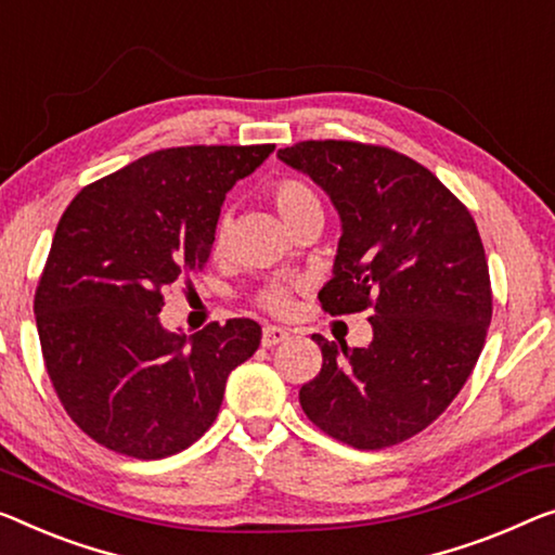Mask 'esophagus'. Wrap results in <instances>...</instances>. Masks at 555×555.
<instances>
[{
    "label": "esophagus",
    "instance_id": "esophagus-1",
    "mask_svg": "<svg viewBox=\"0 0 555 555\" xmlns=\"http://www.w3.org/2000/svg\"><path fill=\"white\" fill-rule=\"evenodd\" d=\"M292 336L284 326H263V334H261V346L263 349H271V346H276L281 341H286V338Z\"/></svg>",
    "mask_w": 555,
    "mask_h": 555
}]
</instances>
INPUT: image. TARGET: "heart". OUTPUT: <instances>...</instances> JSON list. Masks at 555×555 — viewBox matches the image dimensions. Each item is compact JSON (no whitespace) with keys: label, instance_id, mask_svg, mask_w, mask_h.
Masks as SVG:
<instances>
[{"label":"heart","instance_id":"obj_1","mask_svg":"<svg viewBox=\"0 0 555 555\" xmlns=\"http://www.w3.org/2000/svg\"><path fill=\"white\" fill-rule=\"evenodd\" d=\"M274 204L281 214V219L286 221V224H292L296 217H301L304 211H311V209H321V202L319 196L311 192L309 186L301 184V181L296 179H284L279 181L274 186ZM229 242V219L221 217L217 231H214V251H224V246ZM261 301L267 309L271 311H284L288 306V294L284 286H271L267 294L261 296Z\"/></svg>","mask_w":555,"mask_h":555}]
</instances>
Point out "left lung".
I'll list each match as a JSON object with an SVG mask.
<instances>
[{
    "instance_id": "8db88e82",
    "label": "left lung",
    "mask_w": 555,
    "mask_h": 555,
    "mask_svg": "<svg viewBox=\"0 0 555 555\" xmlns=\"http://www.w3.org/2000/svg\"><path fill=\"white\" fill-rule=\"evenodd\" d=\"M276 156L341 219L321 306L374 309L366 349L311 336L324 363L301 386V409L353 449L406 441L449 409L483 349L491 281L476 221L431 171L386 146L328 139Z\"/></svg>"
}]
</instances>
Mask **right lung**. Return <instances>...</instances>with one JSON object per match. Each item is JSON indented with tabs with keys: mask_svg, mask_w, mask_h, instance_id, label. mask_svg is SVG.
Instances as JSON below:
<instances>
[{
	"mask_svg": "<svg viewBox=\"0 0 555 555\" xmlns=\"http://www.w3.org/2000/svg\"><path fill=\"white\" fill-rule=\"evenodd\" d=\"M274 144L177 146L94 181L62 214L35 313L74 424L131 459H167L217 418L227 378L261 344L251 319L194 336L162 326V288L204 269L227 192Z\"/></svg>",
	"mask_w": 555,
	"mask_h": 555,
	"instance_id": "right-lung-1",
	"label": "right lung"
}]
</instances>
